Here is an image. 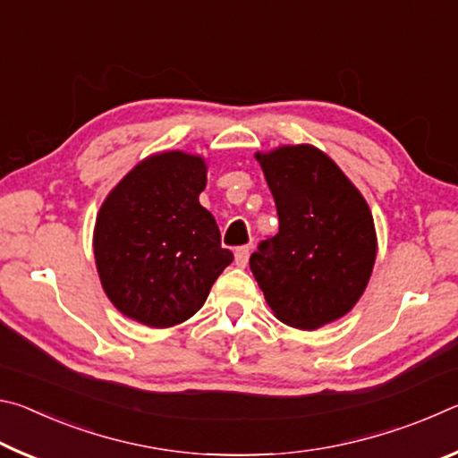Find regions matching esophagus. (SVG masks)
<instances>
[{
	"label": "esophagus",
	"mask_w": 458,
	"mask_h": 458,
	"mask_svg": "<svg viewBox=\"0 0 458 458\" xmlns=\"http://www.w3.org/2000/svg\"><path fill=\"white\" fill-rule=\"evenodd\" d=\"M248 257H250V244H244V246H238L236 248L234 259H236V265L238 267H246L248 265Z\"/></svg>",
	"instance_id": "obj_1"
}]
</instances>
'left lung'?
<instances>
[{"label": "left lung", "mask_w": 458, "mask_h": 458, "mask_svg": "<svg viewBox=\"0 0 458 458\" xmlns=\"http://www.w3.org/2000/svg\"><path fill=\"white\" fill-rule=\"evenodd\" d=\"M273 191L278 232L250 257L268 307L283 323L317 329L358 303L376 260L374 218L327 155L311 145L257 155Z\"/></svg>", "instance_id": "left-lung-1"}]
</instances>
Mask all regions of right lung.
I'll list each match as a JSON object with an SVG mask.
<instances>
[{"label":"right lung","mask_w":458,"mask_h":458,"mask_svg":"<svg viewBox=\"0 0 458 458\" xmlns=\"http://www.w3.org/2000/svg\"><path fill=\"white\" fill-rule=\"evenodd\" d=\"M206 180L199 157L169 151L141 161L108 193L97 216L95 259L123 315L149 327L190 319L234 260L198 201Z\"/></svg>","instance_id":"add662e5"}]
</instances>
